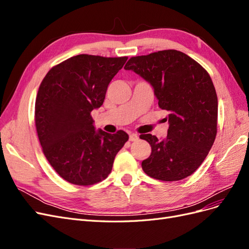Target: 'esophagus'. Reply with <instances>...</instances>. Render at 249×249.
<instances>
[{
    "label": "esophagus",
    "mask_w": 249,
    "mask_h": 249,
    "mask_svg": "<svg viewBox=\"0 0 249 249\" xmlns=\"http://www.w3.org/2000/svg\"><path fill=\"white\" fill-rule=\"evenodd\" d=\"M138 139H139V136L137 134H134V133L130 134V141H137Z\"/></svg>",
    "instance_id": "34e87169"
}]
</instances>
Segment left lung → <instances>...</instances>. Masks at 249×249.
Listing matches in <instances>:
<instances>
[{"mask_svg":"<svg viewBox=\"0 0 249 249\" xmlns=\"http://www.w3.org/2000/svg\"><path fill=\"white\" fill-rule=\"evenodd\" d=\"M124 70L149 82L159 107L169 112L166 138L140 135L152 146V154L142 161L143 171L164 182L191 176L206 159L217 134L218 100L210 74L177 50L132 57Z\"/></svg>","mask_w":249,"mask_h":249,"instance_id":"obj_1","label":"left lung"}]
</instances>
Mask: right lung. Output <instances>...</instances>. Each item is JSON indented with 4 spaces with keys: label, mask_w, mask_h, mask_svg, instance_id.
<instances>
[{
    "label": "right lung",
    "mask_w": 249,
    "mask_h": 249,
    "mask_svg": "<svg viewBox=\"0 0 249 249\" xmlns=\"http://www.w3.org/2000/svg\"><path fill=\"white\" fill-rule=\"evenodd\" d=\"M126 60L77 55L53 66L40 83L35 101L37 135L51 166L71 184L102 182L129 139L123 130L96 132L91 117Z\"/></svg>",
    "instance_id": "1"
}]
</instances>
